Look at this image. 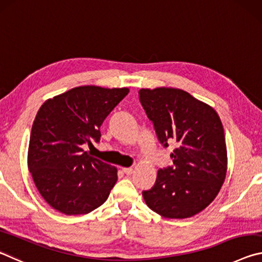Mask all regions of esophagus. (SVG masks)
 Segmentation results:
<instances>
[{
	"label": "esophagus",
	"mask_w": 262,
	"mask_h": 262,
	"mask_svg": "<svg viewBox=\"0 0 262 262\" xmlns=\"http://www.w3.org/2000/svg\"><path fill=\"white\" fill-rule=\"evenodd\" d=\"M123 171L126 175H131L132 173H134V168H132V167H125V168H123Z\"/></svg>",
	"instance_id": "obj_1"
}]
</instances>
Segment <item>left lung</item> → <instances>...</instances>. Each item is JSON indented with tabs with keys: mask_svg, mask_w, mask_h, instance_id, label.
Listing matches in <instances>:
<instances>
[{
	"mask_svg": "<svg viewBox=\"0 0 262 262\" xmlns=\"http://www.w3.org/2000/svg\"><path fill=\"white\" fill-rule=\"evenodd\" d=\"M139 100L164 147L174 141L173 166L158 170L143 196L166 218H188L215 200L226 177L225 135L211 106L177 88L140 89Z\"/></svg>",
	"mask_w": 262,
	"mask_h": 262,
	"instance_id": "left-lung-1",
	"label": "left lung"
}]
</instances>
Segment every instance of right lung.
Returning a JSON list of instances; mask_svg holds the SVG:
<instances>
[{
	"label": "right lung",
	"mask_w": 262,
	"mask_h": 262,
	"mask_svg": "<svg viewBox=\"0 0 262 262\" xmlns=\"http://www.w3.org/2000/svg\"><path fill=\"white\" fill-rule=\"evenodd\" d=\"M127 88L82 85L47 100L31 128L28 167L38 191L65 215H84L105 202L117 181L116 167L84 152Z\"/></svg>",
	"instance_id": "right-lung-1"
}]
</instances>
